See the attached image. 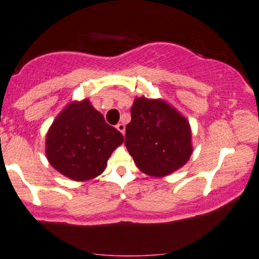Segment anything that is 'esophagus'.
I'll return each instance as SVG.
<instances>
[{"instance_id": "34e87169", "label": "esophagus", "mask_w": 259, "mask_h": 259, "mask_svg": "<svg viewBox=\"0 0 259 259\" xmlns=\"http://www.w3.org/2000/svg\"><path fill=\"white\" fill-rule=\"evenodd\" d=\"M117 129L119 130V132H120L121 134H123V135H124V134H125V125H124L123 123H119V124H118V125H117Z\"/></svg>"}]
</instances>
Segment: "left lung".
<instances>
[{
    "label": "left lung",
    "mask_w": 259,
    "mask_h": 259,
    "mask_svg": "<svg viewBox=\"0 0 259 259\" xmlns=\"http://www.w3.org/2000/svg\"><path fill=\"white\" fill-rule=\"evenodd\" d=\"M125 146L143 174L164 177L181 169L193 153L189 121L163 99L136 98Z\"/></svg>",
    "instance_id": "1"
}]
</instances>
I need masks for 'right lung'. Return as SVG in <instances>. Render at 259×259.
<instances>
[{
  "instance_id": "1",
  "label": "right lung",
  "mask_w": 259,
  "mask_h": 259,
  "mask_svg": "<svg viewBox=\"0 0 259 259\" xmlns=\"http://www.w3.org/2000/svg\"><path fill=\"white\" fill-rule=\"evenodd\" d=\"M123 141V135L84 99L67 104L53 121L46 135V155L61 175L83 182L104 172Z\"/></svg>"
}]
</instances>
